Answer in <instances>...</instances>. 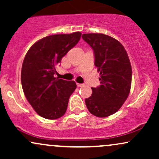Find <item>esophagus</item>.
Masks as SVG:
<instances>
[{
	"label": "esophagus",
	"mask_w": 159,
	"mask_h": 159,
	"mask_svg": "<svg viewBox=\"0 0 159 159\" xmlns=\"http://www.w3.org/2000/svg\"><path fill=\"white\" fill-rule=\"evenodd\" d=\"M77 84L78 87H84V84H78V83H77V84Z\"/></svg>",
	"instance_id": "34e87169"
}]
</instances>
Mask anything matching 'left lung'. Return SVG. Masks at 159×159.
Segmentation results:
<instances>
[{"label": "left lung", "mask_w": 159, "mask_h": 159, "mask_svg": "<svg viewBox=\"0 0 159 159\" xmlns=\"http://www.w3.org/2000/svg\"><path fill=\"white\" fill-rule=\"evenodd\" d=\"M82 38L94 53V64L100 73V84L92 87L85 99L87 109L98 117L116 113L129 96L132 84V66L123 45L102 34H84Z\"/></svg>", "instance_id": "8db88e82"}]
</instances>
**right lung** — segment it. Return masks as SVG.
Returning a JSON list of instances; mask_svg holds the SVG:
<instances>
[{
	"mask_svg": "<svg viewBox=\"0 0 159 159\" xmlns=\"http://www.w3.org/2000/svg\"><path fill=\"white\" fill-rule=\"evenodd\" d=\"M81 34H56L43 38L27 52L21 67L24 93L39 116L48 120L66 113L69 96L76 89L75 81L54 78L56 66L81 39Z\"/></svg>",
	"mask_w": 159,
	"mask_h": 159,
	"instance_id": "1",
	"label": "right lung"
}]
</instances>
